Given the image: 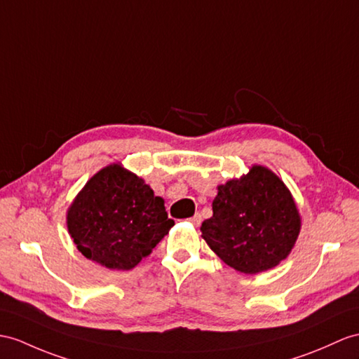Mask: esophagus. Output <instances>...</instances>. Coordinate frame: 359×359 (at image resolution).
Segmentation results:
<instances>
[{"mask_svg": "<svg viewBox=\"0 0 359 359\" xmlns=\"http://www.w3.org/2000/svg\"><path fill=\"white\" fill-rule=\"evenodd\" d=\"M191 224H194L195 226H199V224H201V215L199 213H196L194 217H190L189 219Z\"/></svg>", "mask_w": 359, "mask_h": 359, "instance_id": "obj_1", "label": "esophagus"}]
</instances>
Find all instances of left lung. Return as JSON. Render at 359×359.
I'll return each mask as SVG.
<instances>
[{"instance_id":"8db88e82","label":"left lung","mask_w":359,"mask_h":359,"mask_svg":"<svg viewBox=\"0 0 359 359\" xmlns=\"http://www.w3.org/2000/svg\"><path fill=\"white\" fill-rule=\"evenodd\" d=\"M213 216L201 225L203 239L226 265L243 274L277 266L295 245L302 217L290 189L255 164L239 180L217 186Z\"/></svg>"}]
</instances>
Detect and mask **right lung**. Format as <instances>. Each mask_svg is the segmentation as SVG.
Listing matches in <instances>:
<instances>
[{"instance_id":"add662e5","label":"right lung","mask_w":359,"mask_h":359,"mask_svg":"<svg viewBox=\"0 0 359 359\" xmlns=\"http://www.w3.org/2000/svg\"><path fill=\"white\" fill-rule=\"evenodd\" d=\"M173 225L164 199L118 163L95 173L67 212L68 233L77 250L117 271L138 265Z\"/></svg>"}]
</instances>
